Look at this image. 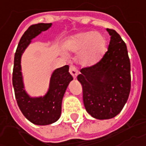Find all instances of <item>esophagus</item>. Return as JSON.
<instances>
[{"label":"esophagus","mask_w":146,"mask_h":146,"mask_svg":"<svg viewBox=\"0 0 146 146\" xmlns=\"http://www.w3.org/2000/svg\"><path fill=\"white\" fill-rule=\"evenodd\" d=\"M69 73H71V75L73 76V78H77V74H78V71H77V69L75 65H69Z\"/></svg>","instance_id":"esophagus-1"}]
</instances>
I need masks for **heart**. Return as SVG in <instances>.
<instances>
[{"instance_id": "heart-1", "label": "heart", "mask_w": 146, "mask_h": 146, "mask_svg": "<svg viewBox=\"0 0 146 146\" xmlns=\"http://www.w3.org/2000/svg\"><path fill=\"white\" fill-rule=\"evenodd\" d=\"M66 47L71 52H81L80 62L83 65H90L96 63L103 55L106 40L98 33H81L70 38Z\"/></svg>"}]
</instances>
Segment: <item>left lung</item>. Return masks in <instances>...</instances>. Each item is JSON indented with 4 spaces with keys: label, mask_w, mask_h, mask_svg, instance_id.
Listing matches in <instances>:
<instances>
[{
    "label": "left lung",
    "mask_w": 146,
    "mask_h": 146,
    "mask_svg": "<svg viewBox=\"0 0 146 146\" xmlns=\"http://www.w3.org/2000/svg\"><path fill=\"white\" fill-rule=\"evenodd\" d=\"M108 50L96 64L81 69L77 80L86 111L97 119H110L121 111L131 89L130 61L126 44L114 29Z\"/></svg>",
    "instance_id": "1"
}]
</instances>
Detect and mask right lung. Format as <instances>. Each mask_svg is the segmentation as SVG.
<instances>
[{"label": "right lung", "mask_w": 146, "mask_h": 146, "mask_svg": "<svg viewBox=\"0 0 146 146\" xmlns=\"http://www.w3.org/2000/svg\"><path fill=\"white\" fill-rule=\"evenodd\" d=\"M51 25V23H38L29 26L20 40L14 56L13 86L17 103L24 116L29 121L38 125H49L59 119L61 113L62 98L69 82L73 80L69 72V65H65L52 73L49 90L43 98H29L24 90L21 72V55L31 40L42 31L47 30Z\"/></svg>", "instance_id": "1"}]
</instances>
